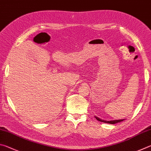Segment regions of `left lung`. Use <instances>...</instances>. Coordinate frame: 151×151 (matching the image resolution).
I'll list each match as a JSON object with an SVG mask.
<instances>
[{
  "label": "left lung",
  "instance_id": "left-lung-1",
  "mask_svg": "<svg viewBox=\"0 0 151 151\" xmlns=\"http://www.w3.org/2000/svg\"><path fill=\"white\" fill-rule=\"evenodd\" d=\"M96 117V119L97 121H101V122H103V123H109V124H115V123L121 122V121L125 120V119H118V120H112V121H105V120H104V119H100V118L97 117Z\"/></svg>",
  "mask_w": 151,
  "mask_h": 151
}]
</instances>
